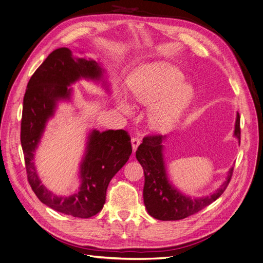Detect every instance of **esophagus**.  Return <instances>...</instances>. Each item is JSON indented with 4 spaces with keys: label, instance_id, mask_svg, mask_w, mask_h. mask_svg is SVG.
Masks as SVG:
<instances>
[{
    "label": "esophagus",
    "instance_id": "1",
    "mask_svg": "<svg viewBox=\"0 0 263 263\" xmlns=\"http://www.w3.org/2000/svg\"><path fill=\"white\" fill-rule=\"evenodd\" d=\"M131 143H132V149H133V152L135 153V151H137L138 147H139V145H140L141 141H140V139H138V138H132V139H131Z\"/></svg>",
    "mask_w": 263,
    "mask_h": 263
}]
</instances>
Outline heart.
<instances>
[{"instance_id": "1", "label": "heart", "mask_w": 263, "mask_h": 263, "mask_svg": "<svg viewBox=\"0 0 263 263\" xmlns=\"http://www.w3.org/2000/svg\"><path fill=\"white\" fill-rule=\"evenodd\" d=\"M183 82L182 72L167 63L146 65L130 77V99L134 103L151 106L148 121L153 129L168 130L181 118L192 100L190 87ZM117 100L123 114H132L133 107L128 96L119 92Z\"/></svg>"}]
</instances>
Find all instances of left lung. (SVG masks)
Returning <instances> with one entry per match:
<instances>
[{"label": "left lung", "mask_w": 263, "mask_h": 263, "mask_svg": "<svg viewBox=\"0 0 263 263\" xmlns=\"http://www.w3.org/2000/svg\"><path fill=\"white\" fill-rule=\"evenodd\" d=\"M239 114L236 115L234 137L240 143ZM167 137L152 135L143 139L135 156L144 170L145 183L143 189L144 205L149 216L161 221L181 220L190 217L209 206L218 199L228 187L233 174L232 167L227 179L208 196L191 197L183 194L170 182L163 156V142Z\"/></svg>", "instance_id": "left-lung-1"}]
</instances>
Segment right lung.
<instances>
[{"label": "right lung", "instance_id": "1", "mask_svg": "<svg viewBox=\"0 0 263 263\" xmlns=\"http://www.w3.org/2000/svg\"><path fill=\"white\" fill-rule=\"evenodd\" d=\"M104 72L101 64L91 58L74 57L67 47L57 48L32 74L24 96L21 142L29 184L44 205L77 218H91L103 209L110 180L132 153L128 133L90 131L79 168L80 186L68 196H58L43 185L35 169L34 153L57 104L71 100L73 83L81 79L102 82L109 92Z\"/></svg>", "mask_w": 263, "mask_h": 263}]
</instances>
